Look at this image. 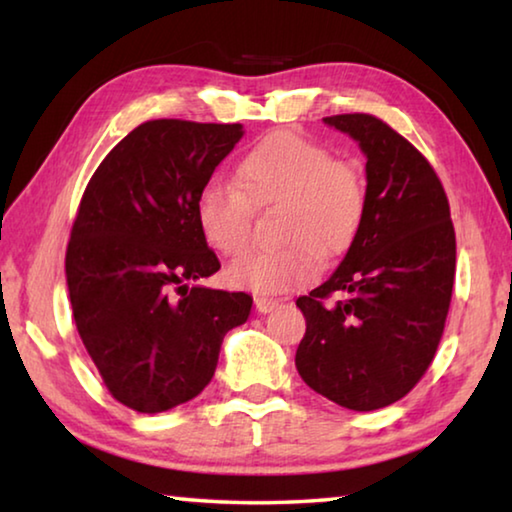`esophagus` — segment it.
<instances>
[{
	"mask_svg": "<svg viewBox=\"0 0 512 512\" xmlns=\"http://www.w3.org/2000/svg\"><path fill=\"white\" fill-rule=\"evenodd\" d=\"M277 305H280V302L273 298H264V296L255 298V309L259 311V314H268V311H273Z\"/></svg>",
	"mask_w": 512,
	"mask_h": 512,
	"instance_id": "obj_1",
	"label": "esophagus"
}]
</instances>
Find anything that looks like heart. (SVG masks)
<instances>
[{"instance_id": "b5f03b06", "label": "heart", "mask_w": 512, "mask_h": 512, "mask_svg": "<svg viewBox=\"0 0 512 512\" xmlns=\"http://www.w3.org/2000/svg\"><path fill=\"white\" fill-rule=\"evenodd\" d=\"M277 250H257L228 266L232 287L262 296L298 291L316 282L325 257L350 250L368 210L361 171L334 158L320 142L296 131H271L235 164V185L207 183L194 214L203 239L221 255L237 257L253 239V207L280 205Z\"/></svg>"}]
</instances>
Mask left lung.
<instances>
[{"instance_id":"left-lung-1","label":"left lung","mask_w":512,"mask_h":512,"mask_svg":"<svg viewBox=\"0 0 512 512\" xmlns=\"http://www.w3.org/2000/svg\"><path fill=\"white\" fill-rule=\"evenodd\" d=\"M325 124L366 153L368 210L332 277L296 300L307 320L296 368L327 400L375 411L418 384L443 339L456 273L454 223L429 160L386 121L352 112Z\"/></svg>"}]
</instances>
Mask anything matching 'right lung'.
Masks as SVG:
<instances>
[{"label": "right lung", "instance_id": "obj_1", "mask_svg": "<svg viewBox=\"0 0 512 512\" xmlns=\"http://www.w3.org/2000/svg\"><path fill=\"white\" fill-rule=\"evenodd\" d=\"M241 135V124L144 121L103 158L76 210L65 255L74 323L110 395L137 413L201 393L223 336L253 307L244 291L194 284L221 268L196 196Z\"/></svg>", "mask_w": 512, "mask_h": 512}]
</instances>
